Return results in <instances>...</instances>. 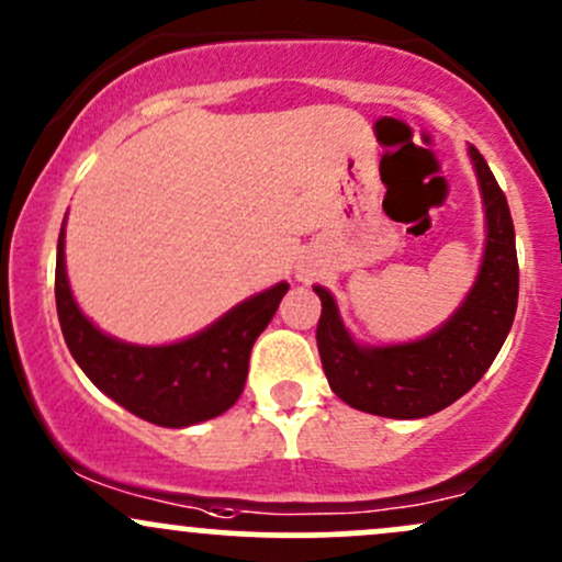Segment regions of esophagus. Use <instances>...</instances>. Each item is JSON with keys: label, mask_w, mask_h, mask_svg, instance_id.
Instances as JSON below:
<instances>
[{"label": "esophagus", "mask_w": 562, "mask_h": 562, "mask_svg": "<svg viewBox=\"0 0 562 562\" xmlns=\"http://www.w3.org/2000/svg\"><path fill=\"white\" fill-rule=\"evenodd\" d=\"M311 276H313V273H311V270H307V268H297V279H300V281H307V279H311Z\"/></svg>", "instance_id": "1"}]
</instances>
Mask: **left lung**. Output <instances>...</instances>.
Masks as SVG:
<instances>
[{"label":"left lung","mask_w":562,"mask_h":562,"mask_svg":"<svg viewBox=\"0 0 562 562\" xmlns=\"http://www.w3.org/2000/svg\"><path fill=\"white\" fill-rule=\"evenodd\" d=\"M469 158L485 206V251L472 289L442 327L420 340L361 346L342 324L329 289L313 286L322 300L318 356L329 389L353 409L400 420L439 413L485 375L509 335L520 292L515 225L485 158L474 147Z\"/></svg>","instance_id":"obj_1"}]
</instances>
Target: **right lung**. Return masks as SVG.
<instances>
[{"instance_id": "right-lung-1", "label": "right lung", "mask_w": 562, "mask_h": 562, "mask_svg": "<svg viewBox=\"0 0 562 562\" xmlns=\"http://www.w3.org/2000/svg\"><path fill=\"white\" fill-rule=\"evenodd\" d=\"M64 238L61 227L56 255L58 322L71 356L95 389L128 413L166 428L203 424L238 402L249 375L251 346L286 294V281L231 307L192 337L166 346H136L101 331L80 311L66 276Z\"/></svg>"}]
</instances>
